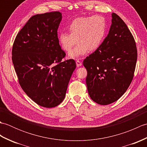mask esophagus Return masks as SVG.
<instances>
[{
  "label": "esophagus",
  "instance_id": "34e87169",
  "mask_svg": "<svg viewBox=\"0 0 147 147\" xmlns=\"http://www.w3.org/2000/svg\"><path fill=\"white\" fill-rule=\"evenodd\" d=\"M76 64L77 67H80V66H81V65H82V62H81V61H80L79 60H76Z\"/></svg>",
  "mask_w": 147,
  "mask_h": 147
}]
</instances>
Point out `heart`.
<instances>
[{
	"mask_svg": "<svg viewBox=\"0 0 147 147\" xmlns=\"http://www.w3.org/2000/svg\"><path fill=\"white\" fill-rule=\"evenodd\" d=\"M69 33L61 32L58 36L59 44L64 51L69 52V57L80 58L88 51L99 47L107 32L105 19L99 15L76 18L67 27Z\"/></svg>",
	"mask_w": 147,
	"mask_h": 147,
	"instance_id": "heart-1",
	"label": "heart"
}]
</instances>
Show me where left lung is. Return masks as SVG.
Returning <instances> with one entry per match:
<instances>
[{
    "mask_svg": "<svg viewBox=\"0 0 147 147\" xmlns=\"http://www.w3.org/2000/svg\"><path fill=\"white\" fill-rule=\"evenodd\" d=\"M112 18L104 42L83 61L88 94L100 105L112 104L126 92L133 78L138 55L135 39L125 23L115 13Z\"/></svg>",
    "mask_w": 147,
    "mask_h": 147,
    "instance_id": "obj_1",
    "label": "left lung"
}]
</instances>
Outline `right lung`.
<instances>
[{
  "instance_id": "1",
  "label": "right lung",
  "mask_w": 147,
  "mask_h": 147,
  "mask_svg": "<svg viewBox=\"0 0 147 147\" xmlns=\"http://www.w3.org/2000/svg\"><path fill=\"white\" fill-rule=\"evenodd\" d=\"M59 11L33 16L16 37L12 61L19 83L36 104L47 108L59 105L65 98L76 62L62 61L65 53L59 45Z\"/></svg>"
}]
</instances>
